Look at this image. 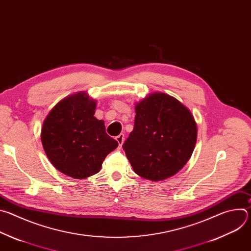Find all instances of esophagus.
Here are the masks:
<instances>
[{
  "instance_id": "esophagus-1",
  "label": "esophagus",
  "mask_w": 251,
  "mask_h": 251,
  "mask_svg": "<svg viewBox=\"0 0 251 251\" xmlns=\"http://www.w3.org/2000/svg\"><path fill=\"white\" fill-rule=\"evenodd\" d=\"M116 141L118 142V144H119V146H120V148H121V147H122V144H123V142H124V134L118 135V136L116 137Z\"/></svg>"
}]
</instances>
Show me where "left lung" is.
<instances>
[{
    "instance_id": "left-lung-1",
    "label": "left lung",
    "mask_w": 251,
    "mask_h": 251,
    "mask_svg": "<svg viewBox=\"0 0 251 251\" xmlns=\"http://www.w3.org/2000/svg\"><path fill=\"white\" fill-rule=\"evenodd\" d=\"M134 129L123 149L134 172L153 182L180 172L190 160L198 136L195 118L175 97L154 92L135 105Z\"/></svg>"
}]
</instances>
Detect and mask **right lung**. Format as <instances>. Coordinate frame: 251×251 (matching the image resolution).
I'll use <instances>...</instances> for the list:
<instances>
[{
  "label": "right lung",
  "mask_w": 251,
  "mask_h": 251,
  "mask_svg": "<svg viewBox=\"0 0 251 251\" xmlns=\"http://www.w3.org/2000/svg\"><path fill=\"white\" fill-rule=\"evenodd\" d=\"M97 102L80 91L61 99L47 115L41 133L45 152L62 174L86 178L97 174L104 159L118 147L94 117Z\"/></svg>",
  "instance_id": "add662e5"
}]
</instances>
